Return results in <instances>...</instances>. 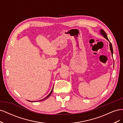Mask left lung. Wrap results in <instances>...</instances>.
Listing matches in <instances>:
<instances>
[{
    "mask_svg": "<svg viewBox=\"0 0 123 123\" xmlns=\"http://www.w3.org/2000/svg\"><path fill=\"white\" fill-rule=\"evenodd\" d=\"M100 33H101V34L105 37L106 39H107L109 41V42H110L109 40L108 39V37H107V34L106 33V32L104 31L103 29H101L100 30ZM109 46H110V49L111 50V53H112V54H113V49H112V44H111V43L110 42L109 43Z\"/></svg>",
    "mask_w": 123,
    "mask_h": 123,
    "instance_id": "1",
    "label": "left lung"
}]
</instances>
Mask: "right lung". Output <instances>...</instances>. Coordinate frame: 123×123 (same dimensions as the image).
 Instances as JSON below:
<instances>
[{
    "label": "right lung",
    "mask_w": 123,
    "mask_h": 123,
    "mask_svg": "<svg viewBox=\"0 0 123 123\" xmlns=\"http://www.w3.org/2000/svg\"><path fill=\"white\" fill-rule=\"evenodd\" d=\"M53 88H52V90H51V92L49 94V95H47L46 98H43V99H41V100H38V102L39 101H42V100H45L46 99H47V98H48L49 97V96L51 95V93H52V91H53ZM28 101H29V100H28ZM31 102H33V101H31Z\"/></svg>",
    "instance_id": "1"
}]
</instances>
